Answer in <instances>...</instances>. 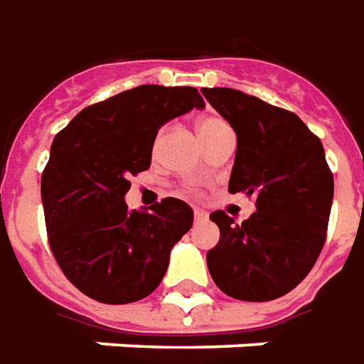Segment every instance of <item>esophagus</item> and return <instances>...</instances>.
Listing matches in <instances>:
<instances>
[{"label": "esophagus", "mask_w": 364, "mask_h": 364, "mask_svg": "<svg viewBox=\"0 0 364 364\" xmlns=\"http://www.w3.org/2000/svg\"><path fill=\"white\" fill-rule=\"evenodd\" d=\"M194 219H196V223H202V221L208 219V213H205L203 210H194Z\"/></svg>", "instance_id": "34e87169"}]
</instances>
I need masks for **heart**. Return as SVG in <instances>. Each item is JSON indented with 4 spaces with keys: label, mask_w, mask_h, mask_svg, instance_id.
<instances>
[{
    "label": "heart",
    "mask_w": 364,
    "mask_h": 364,
    "mask_svg": "<svg viewBox=\"0 0 364 364\" xmlns=\"http://www.w3.org/2000/svg\"><path fill=\"white\" fill-rule=\"evenodd\" d=\"M223 127H228V123L223 119H219V117H203V119L198 121V133H200L202 139L213 135V133H218L219 129Z\"/></svg>",
    "instance_id": "b5f03b06"
}]
</instances>
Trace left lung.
Returning <instances> with one entry per match:
<instances>
[{
	"instance_id": "left-lung-1",
	"label": "left lung",
	"mask_w": 364,
	"mask_h": 364,
	"mask_svg": "<svg viewBox=\"0 0 364 364\" xmlns=\"http://www.w3.org/2000/svg\"><path fill=\"white\" fill-rule=\"evenodd\" d=\"M202 94L237 133L229 192L252 196L257 205L243 223L211 213L221 237L208 269L235 300H277L308 277L326 243L333 174L323 145L296 113L255 95L231 87Z\"/></svg>"
}]
</instances>
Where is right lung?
<instances>
[{"mask_svg":"<svg viewBox=\"0 0 364 364\" xmlns=\"http://www.w3.org/2000/svg\"><path fill=\"white\" fill-rule=\"evenodd\" d=\"M190 86H136L82 109L54 136L41 178L48 245L72 284L104 304L143 300L161 284L194 211L164 198L129 211V178L149 170L166 121L203 107Z\"/></svg>","mask_w":364,"mask_h":364,"instance_id":"1","label":"right lung"}]
</instances>
